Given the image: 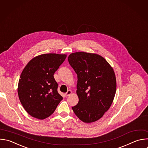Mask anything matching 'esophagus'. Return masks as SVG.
Listing matches in <instances>:
<instances>
[{
  "mask_svg": "<svg viewBox=\"0 0 148 148\" xmlns=\"http://www.w3.org/2000/svg\"><path fill=\"white\" fill-rule=\"evenodd\" d=\"M71 94H72V91L71 90H69L66 93H65V95L66 96H70Z\"/></svg>",
  "mask_w": 148,
  "mask_h": 148,
  "instance_id": "34e87169",
  "label": "esophagus"
}]
</instances>
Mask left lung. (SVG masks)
<instances>
[{
    "instance_id": "8db88e82",
    "label": "left lung",
    "mask_w": 148,
    "mask_h": 148,
    "mask_svg": "<svg viewBox=\"0 0 148 148\" xmlns=\"http://www.w3.org/2000/svg\"><path fill=\"white\" fill-rule=\"evenodd\" d=\"M68 60L78 78L79 101L72 109L82 121H96L109 109L113 101L116 91L114 70L103 57L97 54L73 53Z\"/></svg>"
}]
</instances>
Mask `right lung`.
Instances as JSON below:
<instances>
[{"instance_id": "right-lung-1", "label": "right lung", "mask_w": 148, "mask_h": 148, "mask_svg": "<svg viewBox=\"0 0 148 148\" xmlns=\"http://www.w3.org/2000/svg\"><path fill=\"white\" fill-rule=\"evenodd\" d=\"M66 55L43 54L31 60L24 69L18 85L19 99L32 117L45 119L52 114L63 99L54 74Z\"/></svg>"}]
</instances>
